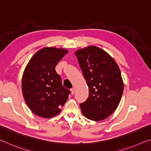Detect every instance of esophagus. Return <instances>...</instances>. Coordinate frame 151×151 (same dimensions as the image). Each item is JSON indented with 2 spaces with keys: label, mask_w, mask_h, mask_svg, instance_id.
<instances>
[{
  "label": "esophagus",
  "mask_w": 151,
  "mask_h": 151,
  "mask_svg": "<svg viewBox=\"0 0 151 151\" xmlns=\"http://www.w3.org/2000/svg\"><path fill=\"white\" fill-rule=\"evenodd\" d=\"M75 90H76V89H75V87H73L72 88H71V89H70L71 93H72V94H74V93H75Z\"/></svg>",
  "instance_id": "34e87169"
}]
</instances>
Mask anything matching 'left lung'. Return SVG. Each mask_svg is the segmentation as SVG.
Masks as SVG:
<instances>
[{"label":"left lung","instance_id":"left-lung-1","mask_svg":"<svg viewBox=\"0 0 151 151\" xmlns=\"http://www.w3.org/2000/svg\"><path fill=\"white\" fill-rule=\"evenodd\" d=\"M87 83L89 94L80 104L83 114L94 121L106 119L121 101L124 85L118 65L101 48L90 46L75 52Z\"/></svg>","mask_w":151,"mask_h":151}]
</instances>
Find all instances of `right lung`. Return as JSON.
<instances>
[{
	"mask_svg": "<svg viewBox=\"0 0 151 151\" xmlns=\"http://www.w3.org/2000/svg\"><path fill=\"white\" fill-rule=\"evenodd\" d=\"M68 50L46 47L38 51L28 63L22 80V94L36 115L50 118L61 111L70 91L64 87L55 66Z\"/></svg>",
	"mask_w": 151,
	"mask_h": 151,
	"instance_id": "1",
	"label": "right lung"
}]
</instances>
